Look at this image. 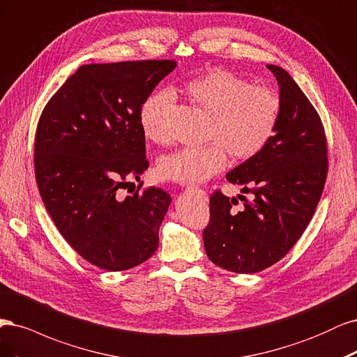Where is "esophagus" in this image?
Here are the masks:
<instances>
[{"mask_svg":"<svg viewBox=\"0 0 357 357\" xmlns=\"http://www.w3.org/2000/svg\"><path fill=\"white\" fill-rule=\"evenodd\" d=\"M188 190H192V191H195V192H199L204 200H208V197H206V192H204L203 190H200V188H192V187H188Z\"/></svg>","mask_w":357,"mask_h":357,"instance_id":"esophagus-1","label":"esophagus"}]
</instances>
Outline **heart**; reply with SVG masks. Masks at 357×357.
Returning a JSON list of instances; mask_svg holds the SVG:
<instances>
[{
	"label": "heart",
	"instance_id": "b5f03b06",
	"mask_svg": "<svg viewBox=\"0 0 357 357\" xmlns=\"http://www.w3.org/2000/svg\"><path fill=\"white\" fill-rule=\"evenodd\" d=\"M185 89L195 105L212 116L208 137L215 142L203 148H183L160 158L157 172L163 179L206 182L227 166V149L234 158H250L262 151L278 129L282 105L270 89L254 87L248 79L224 70L194 78ZM170 102L169 91H160L141 107V128L155 144L170 139L166 124Z\"/></svg>",
	"mask_w": 357,
	"mask_h": 357
}]
</instances>
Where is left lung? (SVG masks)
Returning <instances> with one entry per match:
<instances>
[{
	"mask_svg": "<svg viewBox=\"0 0 357 357\" xmlns=\"http://www.w3.org/2000/svg\"><path fill=\"white\" fill-rule=\"evenodd\" d=\"M267 68L279 86L278 129L262 151L227 174V181L254 200H243L236 212L237 199L216 191L203 231L209 259L240 274L267 268L291 250L312 221L328 172L326 137L316 109L283 68Z\"/></svg>",
	"mask_w": 357,
	"mask_h": 357,
	"instance_id": "1",
	"label": "left lung"
}]
</instances>
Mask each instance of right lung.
Masks as SVG:
<instances>
[{"instance_id":"right-lung-1","label":"right lung","mask_w":357,"mask_h":357,"mask_svg":"<svg viewBox=\"0 0 357 357\" xmlns=\"http://www.w3.org/2000/svg\"><path fill=\"white\" fill-rule=\"evenodd\" d=\"M174 61L79 66L45 105L36 137V176L63 238L107 271L139 266L158 248L170 206L162 188L120 191L148 169L142 103ZM130 192V191H129Z\"/></svg>"}]
</instances>
